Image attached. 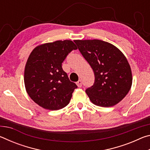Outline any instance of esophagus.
<instances>
[{"mask_svg": "<svg viewBox=\"0 0 150 150\" xmlns=\"http://www.w3.org/2000/svg\"><path fill=\"white\" fill-rule=\"evenodd\" d=\"M76 85H77L78 87H82V85H83V83H82V81L81 80H79L77 82H76Z\"/></svg>", "mask_w": 150, "mask_h": 150, "instance_id": "obj_1", "label": "esophagus"}]
</instances>
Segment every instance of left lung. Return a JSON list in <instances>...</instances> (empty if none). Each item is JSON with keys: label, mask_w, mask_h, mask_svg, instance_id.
I'll return each instance as SVG.
<instances>
[{"label": "left lung", "mask_w": 150, "mask_h": 150, "mask_svg": "<svg viewBox=\"0 0 150 150\" xmlns=\"http://www.w3.org/2000/svg\"><path fill=\"white\" fill-rule=\"evenodd\" d=\"M95 74V83L85 92L95 105L110 107L125 97L132 83L128 60L120 50L99 40H75Z\"/></svg>", "instance_id": "obj_1"}]
</instances>
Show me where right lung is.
<instances>
[{
    "instance_id": "right-lung-1",
    "label": "right lung",
    "mask_w": 150,
    "mask_h": 150,
    "mask_svg": "<svg viewBox=\"0 0 150 150\" xmlns=\"http://www.w3.org/2000/svg\"><path fill=\"white\" fill-rule=\"evenodd\" d=\"M71 40H58L33 50L24 70V84L30 97L42 108L57 110L69 103L77 88L62 69V63L72 50Z\"/></svg>"
}]
</instances>
